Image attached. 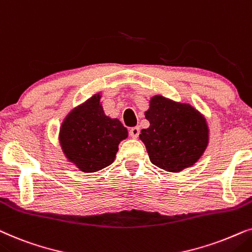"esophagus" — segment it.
<instances>
[{"label": "esophagus", "instance_id": "34e87169", "mask_svg": "<svg viewBox=\"0 0 252 252\" xmlns=\"http://www.w3.org/2000/svg\"><path fill=\"white\" fill-rule=\"evenodd\" d=\"M139 132H140V130L138 126H133V128L130 129V131H129L130 136H131L132 138H137V137L139 136Z\"/></svg>", "mask_w": 252, "mask_h": 252}]
</instances>
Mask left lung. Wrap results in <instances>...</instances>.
Returning <instances> with one entry per match:
<instances>
[{
	"label": "left lung",
	"instance_id": "1",
	"mask_svg": "<svg viewBox=\"0 0 252 252\" xmlns=\"http://www.w3.org/2000/svg\"><path fill=\"white\" fill-rule=\"evenodd\" d=\"M145 117L150 126L140 131L139 138L153 165L177 173L202 157L209 143V128L193 107L156 95Z\"/></svg>",
	"mask_w": 252,
	"mask_h": 252
}]
</instances>
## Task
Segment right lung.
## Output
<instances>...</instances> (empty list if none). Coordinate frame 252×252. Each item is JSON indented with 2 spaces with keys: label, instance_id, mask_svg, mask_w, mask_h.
Returning a JSON list of instances; mask_svg holds the SVG:
<instances>
[{
  "label": "right lung",
  "instance_id": "obj_1",
  "mask_svg": "<svg viewBox=\"0 0 252 252\" xmlns=\"http://www.w3.org/2000/svg\"><path fill=\"white\" fill-rule=\"evenodd\" d=\"M126 137V126L106 116L100 94H95L65 117L60 143L69 161L83 172L94 173L113 163L120 142Z\"/></svg>",
  "mask_w": 252,
  "mask_h": 252
}]
</instances>
